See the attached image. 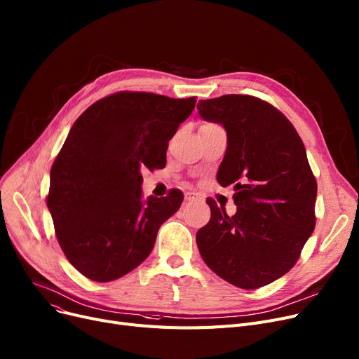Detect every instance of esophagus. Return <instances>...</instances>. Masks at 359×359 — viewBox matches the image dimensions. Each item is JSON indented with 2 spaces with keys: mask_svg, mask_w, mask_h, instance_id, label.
<instances>
[{
  "mask_svg": "<svg viewBox=\"0 0 359 359\" xmlns=\"http://www.w3.org/2000/svg\"><path fill=\"white\" fill-rule=\"evenodd\" d=\"M184 201H186V202H199V201H201V198H199L196 194L187 192V194L184 195Z\"/></svg>",
  "mask_w": 359,
  "mask_h": 359,
  "instance_id": "esophagus-1",
  "label": "esophagus"
}]
</instances>
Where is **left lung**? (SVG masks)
Returning a JSON list of instances; mask_svg holds the SVG:
<instances>
[{"label":"left lung","mask_w":359,"mask_h":359,"mask_svg":"<svg viewBox=\"0 0 359 359\" xmlns=\"http://www.w3.org/2000/svg\"><path fill=\"white\" fill-rule=\"evenodd\" d=\"M198 104L202 119L227 132L217 180L234 184L237 205L230 217L206 199L211 219L196 233L198 249L230 284L265 287L295 265L316 225L317 183L304 144L276 107L257 97L225 94Z\"/></svg>","instance_id":"8db88e82"}]
</instances>
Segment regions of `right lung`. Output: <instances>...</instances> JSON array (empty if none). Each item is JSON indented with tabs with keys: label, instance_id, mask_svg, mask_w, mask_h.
<instances>
[{
	"label": "right lung",
	"instance_id": "add662e5",
	"mask_svg": "<svg viewBox=\"0 0 359 359\" xmlns=\"http://www.w3.org/2000/svg\"><path fill=\"white\" fill-rule=\"evenodd\" d=\"M196 99L121 91L75 121L50 168L48 208L68 262L86 278L115 280L154 248L161 224L182 205L177 189L142 201L141 167L163 168Z\"/></svg>",
	"mask_w": 359,
	"mask_h": 359
}]
</instances>
